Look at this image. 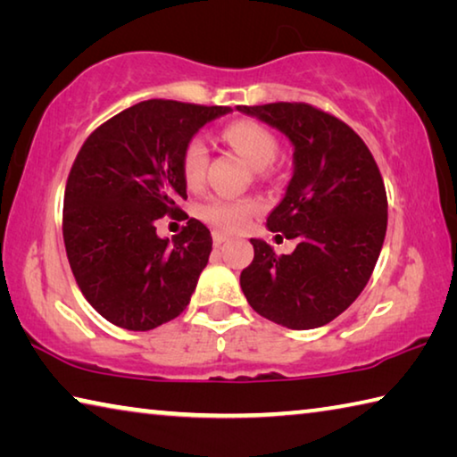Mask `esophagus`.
<instances>
[{"label":"esophagus","mask_w":457,"mask_h":457,"mask_svg":"<svg viewBox=\"0 0 457 457\" xmlns=\"http://www.w3.org/2000/svg\"><path fill=\"white\" fill-rule=\"evenodd\" d=\"M212 237H213V244H215V245H221V244L228 239V236L221 234V231H213Z\"/></svg>","instance_id":"1"}]
</instances>
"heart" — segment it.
<instances>
[{
  "mask_svg": "<svg viewBox=\"0 0 457 457\" xmlns=\"http://www.w3.org/2000/svg\"><path fill=\"white\" fill-rule=\"evenodd\" d=\"M223 141L234 146L242 157L256 169L274 163L278 154V138L268 127L252 119H237L221 130ZM210 151L199 135L191 137L181 151V175L189 187H197L205 177ZM262 205L252 197L213 195L197 205V218L220 231H242L260 213Z\"/></svg>",
  "mask_w": 457,
  "mask_h": 457,
  "instance_id": "1",
  "label": "heart"
}]
</instances>
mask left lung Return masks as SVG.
Returning a JSON list of instances; mask_svg holds the SVG:
<instances>
[{"mask_svg":"<svg viewBox=\"0 0 457 457\" xmlns=\"http://www.w3.org/2000/svg\"><path fill=\"white\" fill-rule=\"evenodd\" d=\"M294 145V175L270 231L298 239L278 253L252 239L253 260L239 284L260 316L292 330L316 328L345 312L365 288L386 231V193L365 141L335 114L306 103L237 106Z\"/></svg>","mask_w":457,"mask_h":457,"instance_id":"8db88e82","label":"left lung"}]
</instances>
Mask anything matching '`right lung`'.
Instances as JSON below:
<instances>
[{
    "label": "right lung",
    "instance_id": "add662e5",
    "mask_svg": "<svg viewBox=\"0 0 457 457\" xmlns=\"http://www.w3.org/2000/svg\"><path fill=\"white\" fill-rule=\"evenodd\" d=\"M229 106L153 98L103 122L80 146L64 191L62 234L80 292L108 322L151 330L187 308L212 253V234L189 218L183 145ZM163 214L187 219L171 243Z\"/></svg>",
    "mask_w": 457,
    "mask_h": 457
}]
</instances>
